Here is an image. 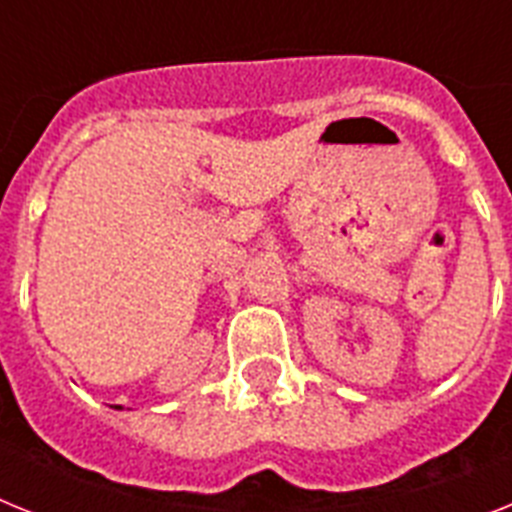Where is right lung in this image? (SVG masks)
Returning a JSON list of instances; mask_svg holds the SVG:
<instances>
[{"label":"right lung","mask_w":512,"mask_h":512,"mask_svg":"<svg viewBox=\"0 0 512 512\" xmlns=\"http://www.w3.org/2000/svg\"><path fill=\"white\" fill-rule=\"evenodd\" d=\"M117 408H120V405H117Z\"/></svg>","instance_id":"obj_1"}]
</instances>
